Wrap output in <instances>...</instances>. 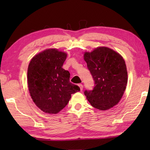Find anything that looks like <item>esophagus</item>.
Segmentation results:
<instances>
[{
  "instance_id": "obj_1",
  "label": "esophagus",
  "mask_w": 150,
  "mask_h": 150,
  "mask_svg": "<svg viewBox=\"0 0 150 150\" xmlns=\"http://www.w3.org/2000/svg\"><path fill=\"white\" fill-rule=\"evenodd\" d=\"M78 86H79V88H80L81 91H82V90H83V86H82V84H79Z\"/></svg>"
}]
</instances>
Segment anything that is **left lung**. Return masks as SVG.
Returning a JSON list of instances; mask_svg holds the SVG:
<instances>
[{"instance_id":"1","label":"left lung","mask_w":150,"mask_h":150,"mask_svg":"<svg viewBox=\"0 0 150 150\" xmlns=\"http://www.w3.org/2000/svg\"><path fill=\"white\" fill-rule=\"evenodd\" d=\"M84 60L93 79L92 90L84 95L93 107L107 110L115 106L122 98L128 82L125 61L119 53L107 47H98L85 52Z\"/></svg>"}]
</instances>
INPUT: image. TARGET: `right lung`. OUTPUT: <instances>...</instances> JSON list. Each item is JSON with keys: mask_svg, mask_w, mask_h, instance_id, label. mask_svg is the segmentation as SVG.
I'll return each instance as SVG.
<instances>
[{"mask_svg": "<svg viewBox=\"0 0 150 150\" xmlns=\"http://www.w3.org/2000/svg\"><path fill=\"white\" fill-rule=\"evenodd\" d=\"M67 54L57 49L43 51L33 57L28 69V85L33 101L45 113L62 110L80 91L69 81L70 73L62 68Z\"/></svg>", "mask_w": 150, "mask_h": 150, "instance_id": "1", "label": "right lung"}]
</instances>
